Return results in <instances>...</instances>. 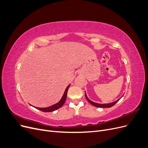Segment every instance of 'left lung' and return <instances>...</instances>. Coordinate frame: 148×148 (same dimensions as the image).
<instances>
[{
  "mask_svg": "<svg viewBox=\"0 0 148 148\" xmlns=\"http://www.w3.org/2000/svg\"><path fill=\"white\" fill-rule=\"evenodd\" d=\"M85 96H86V99L88 100V101L89 103H91V104L92 106H95V107H103V108H109V107H112V106H114L116 104V103H117V102L120 100V99H119L117 100V101H115V102H111V103H109V104H98V103L94 102H92V101L89 100V98L87 97V95H86V92H85Z\"/></svg>",
  "mask_w": 148,
  "mask_h": 148,
  "instance_id": "obj_1",
  "label": "left lung"
}]
</instances>
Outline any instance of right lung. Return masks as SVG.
<instances>
[{"label":"right lung","mask_w":148,"mask_h":148,"mask_svg":"<svg viewBox=\"0 0 148 148\" xmlns=\"http://www.w3.org/2000/svg\"><path fill=\"white\" fill-rule=\"evenodd\" d=\"M69 84L68 86L66 87V88L65 89V91L64 93V95L62 97L61 99L60 100V101L59 102H57V104H53L50 107H45V108H40V107H34L36 109H38L39 110H41L42 112H53L54 111L58 109H59L60 107H61L64 104V103L65 102L66 100V95H67V92H68V89L69 88L70 86Z\"/></svg>","instance_id":"add662e5"}]
</instances>
